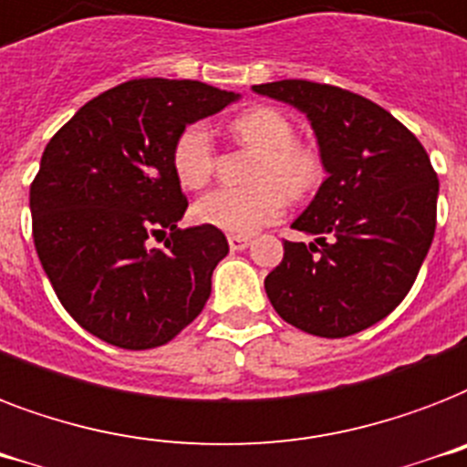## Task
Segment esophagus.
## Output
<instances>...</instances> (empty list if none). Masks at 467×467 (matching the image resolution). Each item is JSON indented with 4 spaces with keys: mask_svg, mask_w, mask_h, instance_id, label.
Returning a JSON list of instances; mask_svg holds the SVG:
<instances>
[{
    "mask_svg": "<svg viewBox=\"0 0 467 467\" xmlns=\"http://www.w3.org/2000/svg\"><path fill=\"white\" fill-rule=\"evenodd\" d=\"M248 245H251V238H248V236H234V234L229 236L231 251H245Z\"/></svg>",
    "mask_w": 467,
    "mask_h": 467,
    "instance_id": "esophagus-1",
    "label": "esophagus"
}]
</instances>
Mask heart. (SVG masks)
Wrapping results in <instances>:
<instances>
[{"label":"heart","instance_id":"obj_1","mask_svg":"<svg viewBox=\"0 0 467 467\" xmlns=\"http://www.w3.org/2000/svg\"><path fill=\"white\" fill-rule=\"evenodd\" d=\"M231 137L257 151L253 188L212 190L195 204L197 222L234 236H251L285 214L286 197H304L320 181V159L296 144V130L275 108H251L231 122ZM216 151L210 130L192 122L171 149V166L182 188L200 190L214 173Z\"/></svg>","mask_w":467,"mask_h":467}]
</instances>
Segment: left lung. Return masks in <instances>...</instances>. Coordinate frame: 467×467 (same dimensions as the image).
I'll return each instance as SVG.
<instances>
[{
	"instance_id": "obj_1",
	"label": "left lung",
	"mask_w": 467,
	"mask_h": 467,
	"mask_svg": "<svg viewBox=\"0 0 467 467\" xmlns=\"http://www.w3.org/2000/svg\"><path fill=\"white\" fill-rule=\"evenodd\" d=\"M253 91L306 113L327 173L292 223L316 241H285L267 298L304 333L367 330L408 296L434 238L439 181L427 151L388 110L339 86L282 79Z\"/></svg>"
}]
</instances>
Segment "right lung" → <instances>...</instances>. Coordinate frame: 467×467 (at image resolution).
I'll list each match as a JSON object with an SVG mask.
<instances>
[{"instance_id": "right-lung-1", "label": "right lung", "mask_w": 467, "mask_h": 467, "mask_svg": "<svg viewBox=\"0 0 467 467\" xmlns=\"http://www.w3.org/2000/svg\"><path fill=\"white\" fill-rule=\"evenodd\" d=\"M238 100L190 79L108 88L59 130L31 185L33 241L59 304L122 349L161 347L200 316L229 244L219 229H178L188 197L171 166L175 137ZM170 234L167 248L148 238Z\"/></svg>"}]
</instances>
